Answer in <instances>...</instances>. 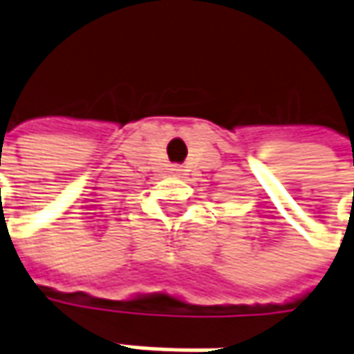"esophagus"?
<instances>
[{
	"label": "esophagus",
	"instance_id": "1",
	"mask_svg": "<svg viewBox=\"0 0 354 354\" xmlns=\"http://www.w3.org/2000/svg\"><path fill=\"white\" fill-rule=\"evenodd\" d=\"M174 172H176V174H178V172H180V170H178V168H174Z\"/></svg>",
	"mask_w": 354,
	"mask_h": 354
}]
</instances>
